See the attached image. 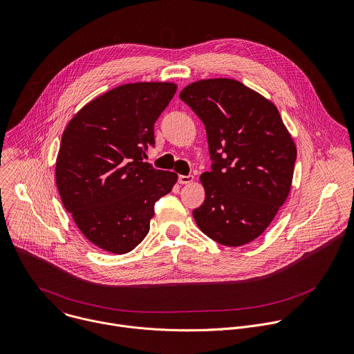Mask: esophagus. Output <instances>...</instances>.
Masks as SVG:
<instances>
[{"label":"esophagus","instance_id":"34e87169","mask_svg":"<svg viewBox=\"0 0 354 354\" xmlns=\"http://www.w3.org/2000/svg\"><path fill=\"white\" fill-rule=\"evenodd\" d=\"M194 182V176L192 175H179V183L180 185H189V183H193Z\"/></svg>","mask_w":354,"mask_h":354}]
</instances>
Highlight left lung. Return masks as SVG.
Masks as SVG:
<instances>
[{
    "label": "left lung",
    "mask_w": 354,
    "mask_h": 354,
    "mask_svg": "<svg viewBox=\"0 0 354 354\" xmlns=\"http://www.w3.org/2000/svg\"><path fill=\"white\" fill-rule=\"evenodd\" d=\"M179 97L203 121L214 160L200 176L205 198L196 223L223 246L250 243L290 193L295 140L275 104L234 79H201Z\"/></svg>",
    "instance_id": "obj_1"
}]
</instances>
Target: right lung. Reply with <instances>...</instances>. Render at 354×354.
I'll use <instances>...</instances> for the list:
<instances>
[{"label":"right lung","mask_w":354,"mask_h":354,"mask_svg":"<svg viewBox=\"0 0 354 354\" xmlns=\"http://www.w3.org/2000/svg\"><path fill=\"white\" fill-rule=\"evenodd\" d=\"M176 88L174 82L121 84L80 108L62 133L59 197L84 238L105 252H132L150 230L154 203L178 180L143 162Z\"/></svg>","instance_id":"right-lung-1"}]
</instances>
